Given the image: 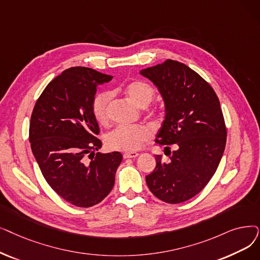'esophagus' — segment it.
Segmentation results:
<instances>
[{
	"label": "esophagus",
	"instance_id": "34e87169",
	"mask_svg": "<svg viewBox=\"0 0 260 260\" xmlns=\"http://www.w3.org/2000/svg\"><path fill=\"white\" fill-rule=\"evenodd\" d=\"M139 154L136 152H128V153H124L123 154V158L126 159V158H136Z\"/></svg>",
	"mask_w": 260,
	"mask_h": 260
}]
</instances>
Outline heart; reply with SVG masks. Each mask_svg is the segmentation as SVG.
I'll return each instance as SVG.
<instances>
[{"mask_svg":"<svg viewBox=\"0 0 260 260\" xmlns=\"http://www.w3.org/2000/svg\"><path fill=\"white\" fill-rule=\"evenodd\" d=\"M124 93L132 102L141 108L148 106L154 98V89L151 85L143 81H133L124 86ZM111 93L108 91L100 93L93 101V115L102 124L108 121V106L111 101ZM160 115V114H155ZM151 137V131L145 125L125 126L120 125L109 132L105 137L107 148L115 151L135 152Z\"/></svg>","mask_w":260,"mask_h":260,"instance_id":"b5f03b06","label":"heart"}]
</instances>
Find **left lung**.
I'll return each instance as SVG.
<instances>
[{"mask_svg":"<svg viewBox=\"0 0 260 260\" xmlns=\"http://www.w3.org/2000/svg\"><path fill=\"white\" fill-rule=\"evenodd\" d=\"M140 74L164 99L166 116L155 142L169 155L167 161L155 156L156 168L145 182L156 198L178 204L201 192L220 164L226 126L219 99L204 78L176 60L167 59Z\"/></svg>","mask_w":260,"mask_h":260,"instance_id":"1","label":"left lung"}]
</instances>
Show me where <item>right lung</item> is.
Here are the masks:
<instances>
[{"instance_id": "right-lung-1", "label": "right lung", "mask_w": 260, "mask_h": 260, "mask_svg": "<svg viewBox=\"0 0 260 260\" xmlns=\"http://www.w3.org/2000/svg\"><path fill=\"white\" fill-rule=\"evenodd\" d=\"M111 78L91 68H69L43 90L30 117V148L43 177L77 207H91L109 194L122 161L119 152L95 153L102 142L96 138L94 95Z\"/></svg>"}]
</instances>
